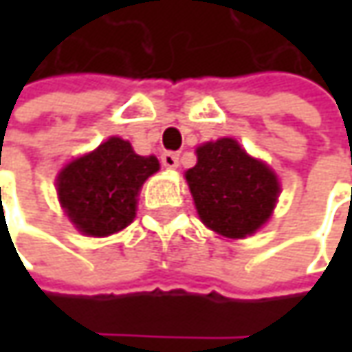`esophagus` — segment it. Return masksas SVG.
<instances>
[{
	"label": "esophagus",
	"instance_id": "esophagus-1",
	"mask_svg": "<svg viewBox=\"0 0 352 352\" xmlns=\"http://www.w3.org/2000/svg\"><path fill=\"white\" fill-rule=\"evenodd\" d=\"M160 160H162V166H164V168H178V155H176V153H164V155L160 156Z\"/></svg>",
	"mask_w": 352,
	"mask_h": 352
}]
</instances>
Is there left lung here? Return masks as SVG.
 I'll list each match as a JSON object with an SVG mask.
<instances>
[{
	"instance_id": "8db88e82",
	"label": "left lung",
	"mask_w": 352,
	"mask_h": 352,
	"mask_svg": "<svg viewBox=\"0 0 352 352\" xmlns=\"http://www.w3.org/2000/svg\"><path fill=\"white\" fill-rule=\"evenodd\" d=\"M196 155L186 180L201 223L227 239L256 233L276 206V174L229 137L204 142Z\"/></svg>"
}]
</instances>
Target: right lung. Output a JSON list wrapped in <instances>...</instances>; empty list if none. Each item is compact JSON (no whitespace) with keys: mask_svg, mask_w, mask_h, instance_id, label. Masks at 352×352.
I'll return each instance as SVG.
<instances>
[{"mask_svg":"<svg viewBox=\"0 0 352 352\" xmlns=\"http://www.w3.org/2000/svg\"><path fill=\"white\" fill-rule=\"evenodd\" d=\"M158 168L156 156L137 155L131 142L111 137L60 170L62 210L84 235H113L135 219L139 190Z\"/></svg>","mask_w":352,"mask_h":352,"instance_id":"obj_1","label":"right lung"}]
</instances>
